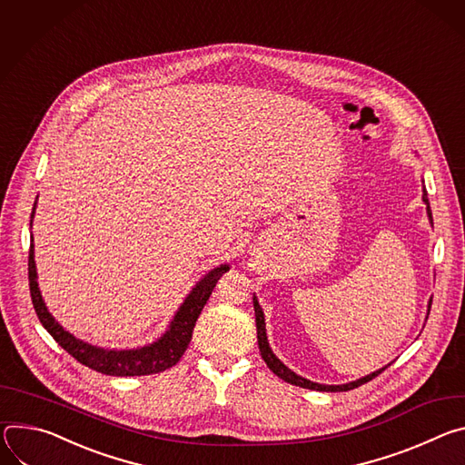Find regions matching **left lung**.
<instances>
[{"label": "left lung", "mask_w": 465, "mask_h": 465, "mask_svg": "<svg viewBox=\"0 0 465 465\" xmlns=\"http://www.w3.org/2000/svg\"><path fill=\"white\" fill-rule=\"evenodd\" d=\"M423 203L427 204V216H429V222L430 225L432 223V211H430V203H429V197H427V190L423 186ZM430 304H432V299L429 301V312H430ZM252 308H254V320H256V338H259V349H261V354L264 358V362L268 364V368L279 377L282 379L284 382H290L293 386H299V388H306V390H316V391H347V390H352V388H358L362 386L366 382H370L371 379H375L379 373H382L388 366L362 377V379H356L352 382H345V384H320V382H314V381H308L301 375H297L295 371H292L288 366H284L281 360L277 358V354L272 351L270 347V341H268V334H266V320H264V312H262V306L259 302V299H256V295L252 293Z\"/></svg>", "instance_id": "left-lung-1"}]
</instances>
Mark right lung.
Returning <instances> with one entry per match:
<instances>
[{
	"label": "right lung",
	"mask_w": 465,
	"mask_h": 465,
	"mask_svg": "<svg viewBox=\"0 0 465 465\" xmlns=\"http://www.w3.org/2000/svg\"><path fill=\"white\" fill-rule=\"evenodd\" d=\"M36 199H38V195H36ZM35 211H36V201L33 204L31 225H33ZM229 270H231L229 264H220L218 268L211 270L209 273H204L195 282V286L190 290V293L184 297L181 306L177 308V312L172 318L164 334L159 336L154 341L145 343L142 347H134V349H105V347H97V345H92L88 341L75 338L47 311V306H45L40 288H38V273H36V264H35V243H33V234H31L29 290H31L35 312H36L40 323L51 336H54V340L64 351H68L77 360V362H81L83 366H86L97 373L113 375V377L153 375V373H161V371H166L172 366H175L192 340V332H193L195 322L203 311V306L206 304V301H209L218 279Z\"/></svg>",
	"instance_id": "1"
}]
</instances>
